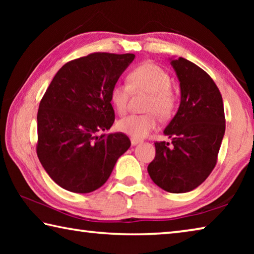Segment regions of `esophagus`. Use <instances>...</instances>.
Returning a JSON list of instances; mask_svg holds the SVG:
<instances>
[{
  "mask_svg": "<svg viewBox=\"0 0 254 254\" xmlns=\"http://www.w3.org/2000/svg\"><path fill=\"white\" fill-rule=\"evenodd\" d=\"M141 142H142V141H141V140L134 139V137H131V144H132V145H136V144H139V143H141Z\"/></svg>",
  "mask_w": 254,
  "mask_h": 254,
  "instance_id": "obj_1",
  "label": "esophagus"
}]
</instances>
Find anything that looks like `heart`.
Here are the masks:
<instances>
[{
  "label": "heart",
  "instance_id": "1",
  "mask_svg": "<svg viewBox=\"0 0 254 254\" xmlns=\"http://www.w3.org/2000/svg\"><path fill=\"white\" fill-rule=\"evenodd\" d=\"M127 84L117 81L111 88L110 98L118 113L127 111L131 91L149 92L145 110L147 114H131L119 120L117 127L120 132L134 139H143L158 127V117L167 118L173 113L175 95L171 91V78L168 72L153 63H143L127 75Z\"/></svg>",
  "mask_w": 254,
  "mask_h": 254
}]
</instances>
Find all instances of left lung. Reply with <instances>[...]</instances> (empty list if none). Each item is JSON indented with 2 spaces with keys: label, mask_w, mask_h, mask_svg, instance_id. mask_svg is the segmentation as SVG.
Segmentation results:
<instances>
[{
  "label": "left lung",
  "mask_w": 254,
  "mask_h": 254,
  "mask_svg": "<svg viewBox=\"0 0 254 254\" xmlns=\"http://www.w3.org/2000/svg\"><path fill=\"white\" fill-rule=\"evenodd\" d=\"M179 80L180 104L156 142V157L148 166L152 182L163 190L182 194L199 186L216 165L225 133L223 100L217 86L194 63L169 58Z\"/></svg>",
  "instance_id": "8db88e82"
}]
</instances>
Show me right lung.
<instances>
[{
  "mask_svg": "<svg viewBox=\"0 0 254 254\" xmlns=\"http://www.w3.org/2000/svg\"><path fill=\"white\" fill-rule=\"evenodd\" d=\"M134 58L96 53L71 60L47 88L37 117V154L49 177L66 190H96L130 148L123 133H98L113 126L111 88Z\"/></svg>",
  "mask_w": 254,
  "mask_h": 254,
  "instance_id": "add662e5",
  "label": "right lung"
}]
</instances>
